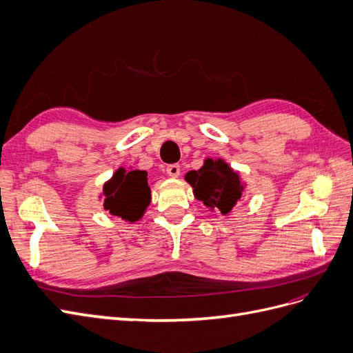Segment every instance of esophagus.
I'll list each match as a JSON object with an SVG mask.
<instances>
[{"label": "esophagus", "mask_w": 353, "mask_h": 353, "mask_svg": "<svg viewBox=\"0 0 353 353\" xmlns=\"http://www.w3.org/2000/svg\"><path fill=\"white\" fill-rule=\"evenodd\" d=\"M166 172H168V175H169V176L178 178V176H179V174H181V166H179V165H176V163H174V165H169V166L166 168Z\"/></svg>", "instance_id": "esophagus-1"}]
</instances>
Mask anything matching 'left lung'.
Returning a JSON list of instances; mask_svg holds the SVG:
<instances>
[{"mask_svg":"<svg viewBox=\"0 0 353 353\" xmlns=\"http://www.w3.org/2000/svg\"><path fill=\"white\" fill-rule=\"evenodd\" d=\"M185 181L193 187L194 197L210 210L218 209L227 215L241 199L244 185L236 172L222 159H206L199 170H190Z\"/></svg>","mask_w":353,"mask_h":353,"instance_id":"1","label":"left lung"}]
</instances>
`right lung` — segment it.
I'll list each match as a JSON object with an SVG mask.
<instances>
[{"label": "right lung", "mask_w": 353, "mask_h": 353, "mask_svg": "<svg viewBox=\"0 0 353 353\" xmlns=\"http://www.w3.org/2000/svg\"><path fill=\"white\" fill-rule=\"evenodd\" d=\"M104 209L110 215L125 221L140 219L150 205L152 191L147 184L145 170H126L119 168L103 187Z\"/></svg>", "instance_id": "obj_1"}]
</instances>
